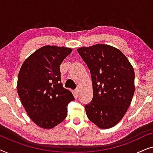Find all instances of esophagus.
<instances>
[{"instance_id": "esophagus-1", "label": "esophagus", "mask_w": 153, "mask_h": 153, "mask_svg": "<svg viewBox=\"0 0 153 153\" xmlns=\"http://www.w3.org/2000/svg\"><path fill=\"white\" fill-rule=\"evenodd\" d=\"M79 88H77V89H76V91H75V93H76V95H79Z\"/></svg>"}]
</instances>
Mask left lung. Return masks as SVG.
Listing matches in <instances>:
<instances>
[{"mask_svg": "<svg viewBox=\"0 0 153 153\" xmlns=\"http://www.w3.org/2000/svg\"><path fill=\"white\" fill-rule=\"evenodd\" d=\"M77 51L87 65L93 83V100L85 105L88 118L102 129L116 125L124 116L134 93V71L120 50L106 45Z\"/></svg>", "mask_w": 153, "mask_h": 153, "instance_id": "obj_1", "label": "left lung"}]
</instances>
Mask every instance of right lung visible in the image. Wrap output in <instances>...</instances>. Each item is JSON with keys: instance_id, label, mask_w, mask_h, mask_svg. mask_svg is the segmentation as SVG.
Returning <instances> with one entry per match:
<instances>
[{"instance_id": "add662e5", "label": "right lung", "mask_w": 153, "mask_h": 153, "mask_svg": "<svg viewBox=\"0 0 153 153\" xmlns=\"http://www.w3.org/2000/svg\"><path fill=\"white\" fill-rule=\"evenodd\" d=\"M70 48L45 46L24 62L18 75L17 91L22 105L35 124L53 128L68 116V104L74 100L62 87L60 66Z\"/></svg>"}]
</instances>
